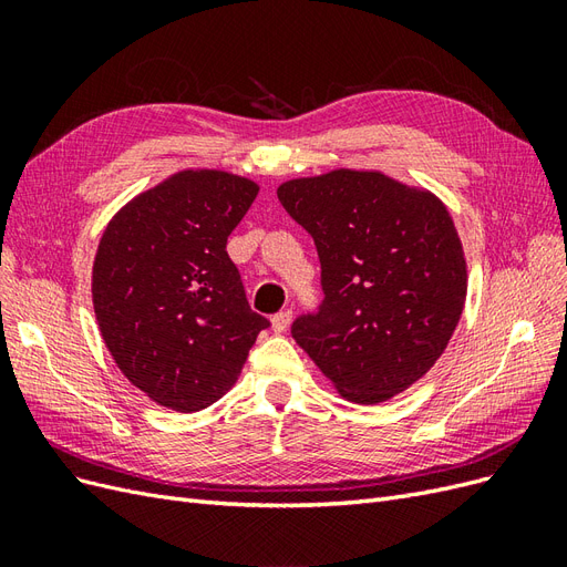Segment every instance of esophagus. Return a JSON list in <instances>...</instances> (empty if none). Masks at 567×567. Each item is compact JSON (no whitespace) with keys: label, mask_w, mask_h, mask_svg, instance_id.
Segmentation results:
<instances>
[{"label":"esophagus","mask_w":567,"mask_h":567,"mask_svg":"<svg viewBox=\"0 0 567 567\" xmlns=\"http://www.w3.org/2000/svg\"><path fill=\"white\" fill-rule=\"evenodd\" d=\"M290 319H293V312L290 310H284V312H279V315H274L271 317V329H274V333H284L288 326H290Z\"/></svg>","instance_id":"obj_1"}]
</instances>
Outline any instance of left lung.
<instances>
[{
    "label": "left lung",
    "instance_id": "8db88e82",
    "mask_svg": "<svg viewBox=\"0 0 567 567\" xmlns=\"http://www.w3.org/2000/svg\"><path fill=\"white\" fill-rule=\"evenodd\" d=\"M312 234L323 302L296 319L298 346L342 398L379 404L433 369L461 319L466 255L433 192L379 169L338 167L277 188Z\"/></svg>",
    "mask_w": 567,
    "mask_h": 567
}]
</instances>
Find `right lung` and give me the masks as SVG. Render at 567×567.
<instances>
[{"label": "right lung", "instance_id": "add662e5", "mask_svg": "<svg viewBox=\"0 0 567 567\" xmlns=\"http://www.w3.org/2000/svg\"><path fill=\"white\" fill-rule=\"evenodd\" d=\"M257 192L225 169H182L123 205L99 241L101 338L134 388L179 414L217 402L269 326L227 255Z\"/></svg>", "mask_w": 567, "mask_h": 567}]
</instances>
